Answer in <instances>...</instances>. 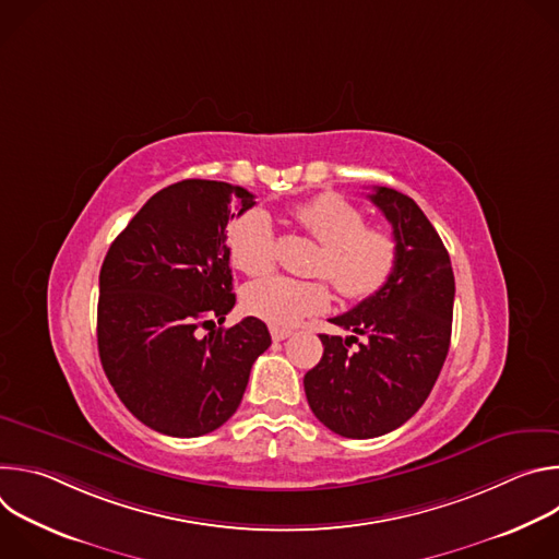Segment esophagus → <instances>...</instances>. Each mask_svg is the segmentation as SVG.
Masks as SVG:
<instances>
[{
    "label": "esophagus",
    "instance_id": "34e87169",
    "mask_svg": "<svg viewBox=\"0 0 559 559\" xmlns=\"http://www.w3.org/2000/svg\"><path fill=\"white\" fill-rule=\"evenodd\" d=\"M272 332V338L278 343V341H285V338H289L292 336V332L289 330H278V328H272L270 330Z\"/></svg>",
    "mask_w": 559,
    "mask_h": 559
}]
</instances>
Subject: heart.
Listing matches in <instances>:
<instances>
[{"label": "heart", "mask_w": 559, "mask_h": 559, "mask_svg": "<svg viewBox=\"0 0 559 559\" xmlns=\"http://www.w3.org/2000/svg\"><path fill=\"white\" fill-rule=\"evenodd\" d=\"M296 225L309 234L321 250L316 252L311 274L325 276L349 300H362L384 287L393 274L397 246L389 229L369 227L365 214L338 194H321L292 210ZM227 252L236 270L248 276H265L276 263V236L265 210L252 207L236 216L227 229ZM332 294L325 281H298L272 276L252 283L243 292L248 313L274 328H292L305 316L330 307Z\"/></svg>", "instance_id": "heart-1"}]
</instances>
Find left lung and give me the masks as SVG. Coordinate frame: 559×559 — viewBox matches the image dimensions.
Returning a JSON list of instances; mask_svg holds the SVG:
<instances>
[{
  "label": "left lung",
  "mask_w": 559,
  "mask_h": 559,
  "mask_svg": "<svg viewBox=\"0 0 559 559\" xmlns=\"http://www.w3.org/2000/svg\"><path fill=\"white\" fill-rule=\"evenodd\" d=\"M369 199L393 227V274L330 318L352 336L321 334L323 358L302 380L313 416L354 440L384 436L425 405L449 352L455 296L449 252L416 201L391 188H376ZM352 342L359 345L354 353Z\"/></svg>",
  "instance_id": "8db88e82"
}]
</instances>
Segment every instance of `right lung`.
<instances>
[{
	"label": "right lung",
	"mask_w": 559,
	"mask_h": 559,
	"mask_svg": "<svg viewBox=\"0 0 559 559\" xmlns=\"http://www.w3.org/2000/svg\"><path fill=\"white\" fill-rule=\"evenodd\" d=\"M254 203L241 186L179 181L147 199L104 259L99 358L128 412L158 433L197 438L227 423L272 345L254 316L197 332L221 325L236 302L227 223Z\"/></svg>",
	"instance_id": "obj_1"
}]
</instances>
